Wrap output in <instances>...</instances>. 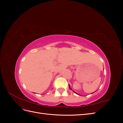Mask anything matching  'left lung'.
Segmentation results:
<instances>
[{
	"mask_svg": "<svg viewBox=\"0 0 123 123\" xmlns=\"http://www.w3.org/2000/svg\"><path fill=\"white\" fill-rule=\"evenodd\" d=\"M69 88H70V90H72V89H71V88H70V85H69ZM73 91V92H74V93H76V94H77V93H76V92H75V91ZM78 95H79V94H78Z\"/></svg>",
	"mask_w": 123,
	"mask_h": 123,
	"instance_id": "1",
	"label": "left lung"
}]
</instances>
